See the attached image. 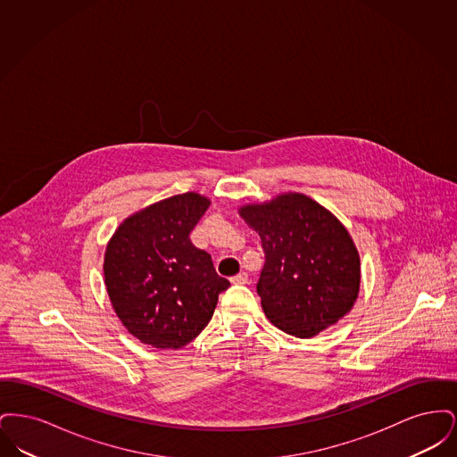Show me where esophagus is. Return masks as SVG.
Here are the masks:
<instances>
[{"instance_id":"esophagus-1","label":"esophagus","mask_w":457,"mask_h":457,"mask_svg":"<svg viewBox=\"0 0 457 457\" xmlns=\"http://www.w3.org/2000/svg\"><path fill=\"white\" fill-rule=\"evenodd\" d=\"M231 283L233 284H246L248 283V274L246 272H239L237 276L231 278Z\"/></svg>"}]
</instances>
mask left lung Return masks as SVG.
<instances>
[{
    "label": "left lung",
    "instance_id": "obj_1",
    "mask_svg": "<svg viewBox=\"0 0 457 457\" xmlns=\"http://www.w3.org/2000/svg\"><path fill=\"white\" fill-rule=\"evenodd\" d=\"M239 216L259 233L265 262L257 283L267 319L313 337L343 319L360 289V257L346 228L315 200L284 194Z\"/></svg>",
    "mask_w": 457,
    "mask_h": 457
}]
</instances>
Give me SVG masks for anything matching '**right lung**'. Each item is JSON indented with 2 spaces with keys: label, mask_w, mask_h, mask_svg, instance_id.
<instances>
[{
  "label": "right lung",
  "mask_w": 457,
  "mask_h": 457,
  "mask_svg": "<svg viewBox=\"0 0 457 457\" xmlns=\"http://www.w3.org/2000/svg\"><path fill=\"white\" fill-rule=\"evenodd\" d=\"M209 204L192 192L161 200L125 219L108 243L109 300L144 345H188L211 322L219 295L229 287L211 255L190 239Z\"/></svg>",
  "instance_id": "obj_1"
}]
</instances>
